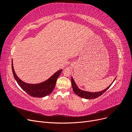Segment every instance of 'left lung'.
<instances>
[{"instance_id": "1", "label": "left lung", "mask_w": 132, "mask_h": 132, "mask_svg": "<svg viewBox=\"0 0 132 132\" xmlns=\"http://www.w3.org/2000/svg\"><path fill=\"white\" fill-rule=\"evenodd\" d=\"M115 79L116 78L114 79V81L115 80ZM114 81L112 82V83L114 82ZM112 83L110 86H108L107 88L103 90L102 91L95 92V93H92V92H89V91H86L80 89L77 85V84H76V83L74 81V80L73 79V77H71V85H72L73 91L74 92L75 94H77L78 96H79V97L84 98H86V99H90V100L94 99L99 96H100L104 93L106 90H107L110 88V87L112 84Z\"/></svg>"}]
</instances>
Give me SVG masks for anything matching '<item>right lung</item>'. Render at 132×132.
Wrapping results in <instances>:
<instances>
[{
  "mask_svg": "<svg viewBox=\"0 0 132 132\" xmlns=\"http://www.w3.org/2000/svg\"><path fill=\"white\" fill-rule=\"evenodd\" d=\"M11 67L14 77L19 85L27 94L34 97H43L51 94L54 89L58 77L63 70L62 69H61L57 71L56 73H55L49 79H48L45 81L32 84L26 83L22 81L20 79H19L14 71L13 60H12Z\"/></svg>",
  "mask_w": 132,
  "mask_h": 132,
  "instance_id": "1",
  "label": "right lung"
}]
</instances>
